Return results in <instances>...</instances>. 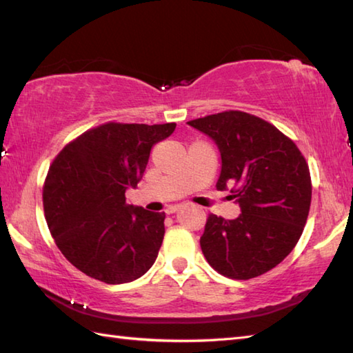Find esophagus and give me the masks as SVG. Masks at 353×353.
<instances>
[{
  "instance_id": "34e87169",
  "label": "esophagus",
  "mask_w": 353,
  "mask_h": 353,
  "mask_svg": "<svg viewBox=\"0 0 353 353\" xmlns=\"http://www.w3.org/2000/svg\"><path fill=\"white\" fill-rule=\"evenodd\" d=\"M179 210H181V206L174 205V206H170V208H167V211H165V212H167V214H174V212H177Z\"/></svg>"
}]
</instances>
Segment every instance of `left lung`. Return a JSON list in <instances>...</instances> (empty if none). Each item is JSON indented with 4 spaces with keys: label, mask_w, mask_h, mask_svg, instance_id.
<instances>
[{
    "label": "left lung",
    "mask_w": 353,
    "mask_h": 353,
    "mask_svg": "<svg viewBox=\"0 0 353 353\" xmlns=\"http://www.w3.org/2000/svg\"><path fill=\"white\" fill-rule=\"evenodd\" d=\"M216 142L222 157L217 190L230 186L241 214H211L200 246L225 277L250 280L271 271L300 240L309 216L312 183L296 145L260 117L223 112L190 121Z\"/></svg>",
    "instance_id": "left-lung-1"
}]
</instances>
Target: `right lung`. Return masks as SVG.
<instances>
[{
  "instance_id": "add662e5",
  "label": "right lung",
  "mask_w": 353,
  "mask_h": 353,
  "mask_svg": "<svg viewBox=\"0 0 353 353\" xmlns=\"http://www.w3.org/2000/svg\"><path fill=\"white\" fill-rule=\"evenodd\" d=\"M176 123L108 122L85 131L54 159L44 183L46 220L64 257L88 277L121 285L153 266L165 234V212L127 205L150 151Z\"/></svg>"
}]
</instances>
